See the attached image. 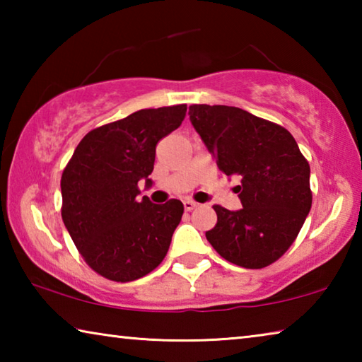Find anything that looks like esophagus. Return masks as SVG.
I'll return each mask as SVG.
<instances>
[{
    "label": "esophagus",
    "instance_id": "esophagus-1",
    "mask_svg": "<svg viewBox=\"0 0 362 362\" xmlns=\"http://www.w3.org/2000/svg\"><path fill=\"white\" fill-rule=\"evenodd\" d=\"M196 206H198V203H194V201H192V199H185V201H183V207H185L187 212L193 211Z\"/></svg>",
    "mask_w": 362,
    "mask_h": 362
}]
</instances>
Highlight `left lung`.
I'll use <instances>...</instances> for the list:
<instances>
[{
  "label": "left lung",
  "mask_w": 362,
  "mask_h": 362,
  "mask_svg": "<svg viewBox=\"0 0 362 362\" xmlns=\"http://www.w3.org/2000/svg\"><path fill=\"white\" fill-rule=\"evenodd\" d=\"M189 121L225 175L238 177L243 209L216 204L207 241L225 260L259 269L296 241L311 209L310 164L283 126L246 110L189 105Z\"/></svg>",
  "instance_id": "1"
}]
</instances>
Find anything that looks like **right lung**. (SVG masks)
Returning <instances> with one entry per match:
<instances>
[{"label": "right lung", "mask_w": 362, "mask_h": 362, "mask_svg": "<svg viewBox=\"0 0 362 362\" xmlns=\"http://www.w3.org/2000/svg\"><path fill=\"white\" fill-rule=\"evenodd\" d=\"M187 105L145 108L95 127L64 169L62 220L78 252L100 276L129 283L166 257L183 204L139 198V180L155 164L156 144L182 124Z\"/></svg>", "instance_id": "add662e5"}]
</instances>
